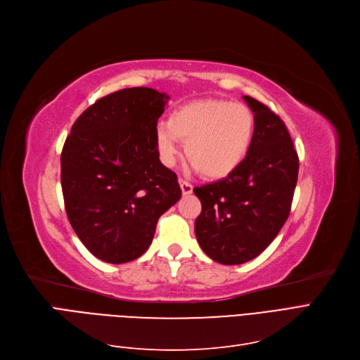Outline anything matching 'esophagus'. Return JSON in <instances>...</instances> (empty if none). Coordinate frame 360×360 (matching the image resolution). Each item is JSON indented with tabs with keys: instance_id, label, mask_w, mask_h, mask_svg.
<instances>
[{
	"instance_id": "1",
	"label": "esophagus",
	"mask_w": 360,
	"mask_h": 360,
	"mask_svg": "<svg viewBox=\"0 0 360 360\" xmlns=\"http://www.w3.org/2000/svg\"><path fill=\"white\" fill-rule=\"evenodd\" d=\"M179 185H181V190H182L184 195H188V194L193 193V185L190 182L184 181V179H179Z\"/></svg>"
}]
</instances>
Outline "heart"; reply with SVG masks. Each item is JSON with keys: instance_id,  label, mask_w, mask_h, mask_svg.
Wrapping results in <instances>:
<instances>
[{"instance_id": "b5f03b06", "label": "heart", "mask_w": 360, "mask_h": 360, "mask_svg": "<svg viewBox=\"0 0 360 360\" xmlns=\"http://www.w3.org/2000/svg\"><path fill=\"white\" fill-rule=\"evenodd\" d=\"M254 135L255 115L246 105L202 99L181 106L169 123L157 126L155 146L160 162L172 167L182 153V141L191 169L209 179H222L245 162Z\"/></svg>"}]
</instances>
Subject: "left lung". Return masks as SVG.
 Instances as JSON below:
<instances>
[{"instance_id": "8db88e82", "label": "left lung", "mask_w": 360, "mask_h": 360, "mask_svg": "<svg viewBox=\"0 0 360 360\" xmlns=\"http://www.w3.org/2000/svg\"><path fill=\"white\" fill-rule=\"evenodd\" d=\"M243 99L255 115L248 157L230 176L194 188L202 202L197 242L225 265L254 259L274 240L289 217L300 167L282 118L254 98Z\"/></svg>"}]
</instances>
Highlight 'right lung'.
I'll list each match as a JSON object with an SVG mask.
<instances>
[{
    "label": "right lung",
    "instance_id": "obj_1",
    "mask_svg": "<svg viewBox=\"0 0 360 360\" xmlns=\"http://www.w3.org/2000/svg\"><path fill=\"white\" fill-rule=\"evenodd\" d=\"M166 93L131 87L96 101L63 145L65 210L82 243L101 261L124 264L150 248L157 221L181 198L176 173L155 146Z\"/></svg>",
    "mask_w": 360,
    "mask_h": 360
}]
</instances>
